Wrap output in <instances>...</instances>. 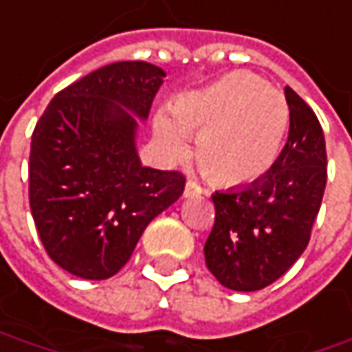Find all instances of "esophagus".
I'll return each mask as SVG.
<instances>
[{
    "instance_id": "obj_1",
    "label": "esophagus",
    "mask_w": 352,
    "mask_h": 352,
    "mask_svg": "<svg viewBox=\"0 0 352 352\" xmlns=\"http://www.w3.org/2000/svg\"><path fill=\"white\" fill-rule=\"evenodd\" d=\"M205 193V189L197 183V181H187V185H185V191H183V195L185 197H199Z\"/></svg>"
}]
</instances>
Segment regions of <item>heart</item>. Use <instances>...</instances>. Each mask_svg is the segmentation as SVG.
Masks as SVG:
<instances>
[{
    "instance_id": "1",
    "label": "heart",
    "mask_w": 352,
    "mask_h": 352,
    "mask_svg": "<svg viewBox=\"0 0 352 352\" xmlns=\"http://www.w3.org/2000/svg\"><path fill=\"white\" fill-rule=\"evenodd\" d=\"M287 125L289 107L277 89L253 73L231 72L177 101L175 117L157 115L155 135L173 159L189 151V135H199L197 159L205 173L241 185L273 167Z\"/></svg>"
}]
</instances>
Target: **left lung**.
I'll return each mask as SVG.
<instances>
[{
    "label": "left lung",
    "instance_id": "left-lung-1",
    "mask_svg": "<svg viewBox=\"0 0 352 352\" xmlns=\"http://www.w3.org/2000/svg\"><path fill=\"white\" fill-rule=\"evenodd\" d=\"M289 137L273 167L249 187L211 197L215 225L205 263L233 291H258L283 277L309 245L327 185L324 135L315 111L285 87Z\"/></svg>",
    "mask_w": 352,
    "mask_h": 352
}]
</instances>
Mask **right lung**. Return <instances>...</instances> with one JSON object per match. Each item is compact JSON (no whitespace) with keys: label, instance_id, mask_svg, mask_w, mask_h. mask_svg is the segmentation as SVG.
I'll return each mask as SVG.
<instances>
[{"label":"right lung","instance_id":"add662e5","mask_svg":"<svg viewBox=\"0 0 352 352\" xmlns=\"http://www.w3.org/2000/svg\"><path fill=\"white\" fill-rule=\"evenodd\" d=\"M163 77L147 61L99 67L55 95L33 129L35 229L53 263L75 277L119 273L145 227L183 195L185 175L143 167L135 147L134 115L149 117Z\"/></svg>","mask_w":352,"mask_h":352}]
</instances>
